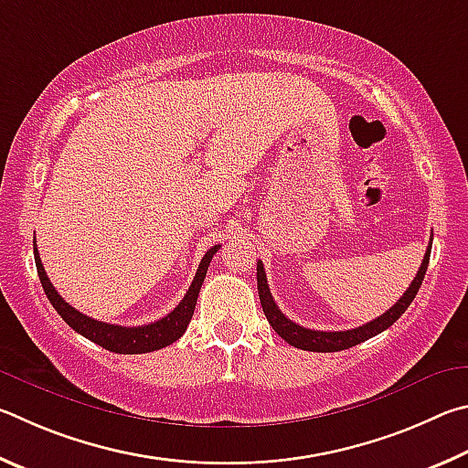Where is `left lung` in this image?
Instances as JSON below:
<instances>
[{
    "instance_id": "left-lung-1",
    "label": "left lung",
    "mask_w": 468,
    "mask_h": 468,
    "mask_svg": "<svg viewBox=\"0 0 468 468\" xmlns=\"http://www.w3.org/2000/svg\"><path fill=\"white\" fill-rule=\"evenodd\" d=\"M430 252H431V244L425 250V257H423V263L420 267V271H417L415 280L409 285L407 292L400 296V300L397 302L395 306L390 310H387L382 316L374 318V321L366 323L362 326H357V329H351V331H314V329H304V326L296 324L293 321H290L288 316H285L280 308H277L275 300L271 296V292H269V285H267V275H265V269H263V261H259L257 263V288H259V298H261V306H263V313L267 316L269 324L273 326V331L280 335L282 339H285L290 343V346L298 347V349H304V351H318V354H331V351H343V349H349V347H356L357 343H364L367 339H372L374 335H378L382 331H387L388 326L395 324L400 316H403L405 310L411 306L413 298L417 296V292L421 288V282L425 277V271H428V263H430Z\"/></svg>"
}]
</instances>
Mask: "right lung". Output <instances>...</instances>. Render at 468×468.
Listing matches in <instances>:
<instances>
[{"label": "right lung", "instance_id": "1", "mask_svg": "<svg viewBox=\"0 0 468 468\" xmlns=\"http://www.w3.org/2000/svg\"><path fill=\"white\" fill-rule=\"evenodd\" d=\"M218 249H219V244H216V247H211L207 252H205V257L199 263V269H197V273L193 277L191 288H188L186 296L180 300V304L172 310L170 314L160 318V321L144 324V326L109 324V323L94 321V318L78 313V310L69 306L68 302H65L53 288L51 280H48L45 273L43 261H40L37 249H35V263H37L40 283H43V290L47 293L48 302H51L53 308L59 313V316L71 326L73 331L80 333L81 337L94 341L96 346L114 351V354L133 356V354H150V351L166 347V346H170V343H175L176 339L183 337V333L186 331V326L193 318L197 296H199L205 273H207V267L211 263L213 255L218 252Z\"/></svg>", "mask_w": 468, "mask_h": 468}]
</instances>
